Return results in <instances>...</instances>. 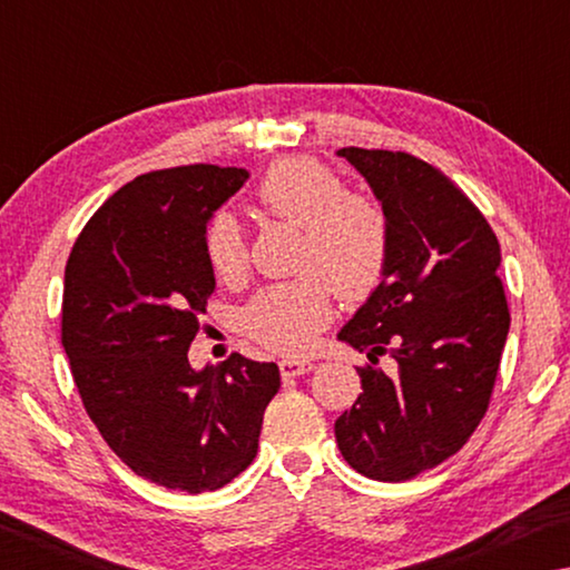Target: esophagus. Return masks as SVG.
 <instances>
[{
    "instance_id": "34e87169",
    "label": "esophagus",
    "mask_w": 570,
    "mask_h": 570,
    "mask_svg": "<svg viewBox=\"0 0 570 570\" xmlns=\"http://www.w3.org/2000/svg\"><path fill=\"white\" fill-rule=\"evenodd\" d=\"M278 370H282V377H298V374L312 372L314 364L306 360H282L278 362Z\"/></svg>"
}]
</instances>
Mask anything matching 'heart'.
Listing matches in <instances>:
<instances>
[{"mask_svg": "<svg viewBox=\"0 0 570 570\" xmlns=\"http://www.w3.org/2000/svg\"><path fill=\"white\" fill-rule=\"evenodd\" d=\"M256 200L268 216L302 228L296 282L258 292L244 312L246 332L268 350L298 354L332 320V286L360 302L380 284L387 264V218L372 198L346 193L342 178L312 158H282L266 170ZM206 256L224 278L246 268V236L230 214L210 218Z\"/></svg>", "mask_w": 570, "mask_h": 570, "instance_id": "1", "label": "heart"}]
</instances>
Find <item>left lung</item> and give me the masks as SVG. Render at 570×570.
Here are the masks:
<instances>
[{
	"instance_id": "left-lung-1",
	"label": "left lung",
	"mask_w": 570,
	"mask_h": 570,
	"mask_svg": "<svg viewBox=\"0 0 570 570\" xmlns=\"http://www.w3.org/2000/svg\"><path fill=\"white\" fill-rule=\"evenodd\" d=\"M336 156L380 200L390 248L380 284L336 334L372 364L356 370L362 394L334 435L364 478L404 482L455 455L488 410L510 330L500 244L430 163L362 148Z\"/></svg>"
}]
</instances>
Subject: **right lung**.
<instances>
[{
    "instance_id": "1",
    "label": "right lung",
    "mask_w": 570,
    "mask_h": 570,
    "mask_svg": "<svg viewBox=\"0 0 570 570\" xmlns=\"http://www.w3.org/2000/svg\"><path fill=\"white\" fill-rule=\"evenodd\" d=\"M244 168L146 173L98 208L65 268L62 346L95 428L135 475L190 495L256 458L274 362L193 370L188 346L216 288L206 228Z\"/></svg>"
}]
</instances>
